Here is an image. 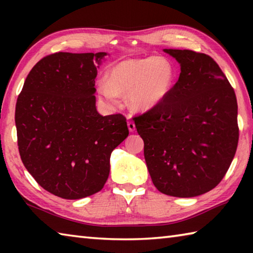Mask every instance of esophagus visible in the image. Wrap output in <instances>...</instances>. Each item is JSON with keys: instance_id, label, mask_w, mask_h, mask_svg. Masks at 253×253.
<instances>
[{"instance_id": "obj_1", "label": "esophagus", "mask_w": 253, "mask_h": 253, "mask_svg": "<svg viewBox=\"0 0 253 253\" xmlns=\"http://www.w3.org/2000/svg\"><path fill=\"white\" fill-rule=\"evenodd\" d=\"M127 126H128V129H129V131H135L136 127H135V123L134 122H128L127 123Z\"/></svg>"}]
</instances>
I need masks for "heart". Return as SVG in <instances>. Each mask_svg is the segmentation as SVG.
Instances as JSON below:
<instances>
[{
    "label": "heart",
    "mask_w": 253,
    "mask_h": 253,
    "mask_svg": "<svg viewBox=\"0 0 253 253\" xmlns=\"http://www.w3.org/2000/svg\"><path fill=\"white\" fill-rule=\"evenodd\" d=\"M175 81V70L165 58L147 57L118 62L98 84L100 95L116 102L118 95L128 93L136 109H149L169 95Z\"/></svg>",
    "instance_id": "1"
}]
</instances>
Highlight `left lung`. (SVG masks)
Listing matches in <instances>:
<instances>
[{
	"label": "left lung",
	"instance_id": "obj_1",
	"mask_svg": "<svg viewBox=\"0 0 253 253\" xmlns=\"http://www.w3.org/2000/svg\"><path fill=\"white\" fill-rule=\"evenodd\" d=\"M181 63L169 95L134 117L144 156L162 193L193 198L225 176L239 142L234 89L210 55L165 49Z\"/></svg>",
	"mask_w": 253,
	"mask_h": 253
}]
</instances>
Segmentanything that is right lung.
<instances>
[{
	"instance_id": "obj_1",
	"label": "right lung",
	"mask_w": 253,
	"mask_h": 253,
	"mask_svg": "<svg viewBox=\"0 0 253 253\" xmlns=\"http://www.w3.org/2000/svg\"><path fill=\"white\" fill-rule=\"evenodd\" d=\"M105 52L45 55L16 100L21 160L37 183L59 198L78 200L104 187L111 152L129 134L122 114L96 109L97 66Z\"/></svg>"
}]
</instances>
